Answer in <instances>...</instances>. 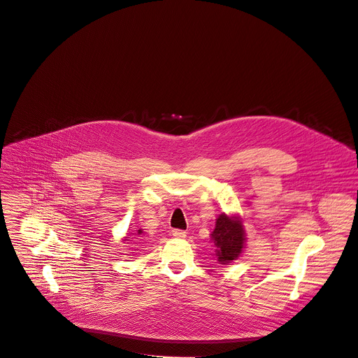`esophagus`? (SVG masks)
Instances as JSON below:
<instances>
[{
  "label": "esophagus",
  "mask_w": 358,
  "mask_h": 358,
  "mask_svg": "<svg viewBox=\"0 0 358 358\" xmlns=\"http://www.w3.org/2000/svg\"><path fill=\"white\" fill-rule=\"evenodd\" d=\"M173 236L181 239V238H185V236H187V232L182 231V229H174V231H173Z\"/></svg>",
  "instance_id": "34e87169"
}]
</instances>
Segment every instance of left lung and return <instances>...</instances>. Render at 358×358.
Segmentation results:
<instances>
[{"label": "left lung", "mask_w": 358, "mask_h": 358, "mask_svg": "<svg viewBox=\"0 0 358 358\" xmlns=\"http://www.w3.org/2000/svg\"><path fill=\"white\" fill-rule=\"evenodd\" d=\"M211 239L215 245L217 261L222 265H228L238 259L245 245V229L239 217H228L221 214L217 218L215 229L211 234Z\"/></svg>", "instance_id": "obj_1"}]
</instances>
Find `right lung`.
Returning a JSON list of instances; mask_svg holds the SVG:
<instances>
[{
	"label": "right lung",
	"mask_w": 358,
	"mask_h": 358,
	"mask_svg": "<svg viewBox=\"0 0 358 358\" xmlns=\"http://www.w3.org/2000/svg\"><path fill=\"white\" fill-rule=\"evenodd\" d=\"M141 232H143V231H141V229H138V231H137V235H140ZM126 238H127V236H126ZM124 241H129V239H124Z\"/></svg>",
	"instance_id": "obj_1"
}]
</instances>
